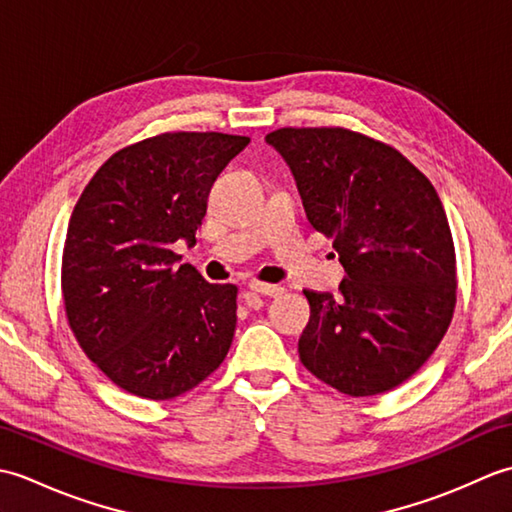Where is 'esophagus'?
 Returning <instances> with one entry per match:
<instances>
[{
	"label": "esophagus",
	"instance_id": "obj_1",
	"mask_svg": "<svg viewBox=\"0 0 512 512\" xmlns=\"http://www.w3.org/2000/svg\"><path fill=\"white\" fill-rule=\"evenodd\" d=\"M248 288L257 292V295H266V297H279L284 295V288L275 286V284H262V281H250Z\"/></svg>",
	"mask_w": 512,
	"mask_h": 512
}]
</instances>
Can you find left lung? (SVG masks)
I'll return each mask as SVG.
<instances>
[{"label":"left lung","instance_id":"8db88e82","mask_svg":"<svg viewBox=\"0 0 512 512\" xmlns=\"http://www.w3.org/2000/svg\"><path fill=\"white\" fill-rule=\"evenodd\" d=\"M266 143L345 270L339 297L303 292L301 363L341 394H385L427 363L453 317L455 250L438 193L400 151L350 129L284 127Z\"/></svg>","mask_w":512,"mask_h":512}]
</instances>
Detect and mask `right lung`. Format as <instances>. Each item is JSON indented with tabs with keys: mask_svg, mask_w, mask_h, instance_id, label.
Returning <instances> with one entry per match:
<instances>
[{
	"mask_svg": "<svg viewBox=\"0 0 512 512\" xmlns=\"http://www.w3.org/2000/svg\"><path fill=\"white\" fill-rule=\"evenodd\" d=\"M246 136L176 132L125 147L94 173L63 246L65 314L90 361L129 394L169 400L233 343L237 288L209 284L171 246L195 244L220 171Z\"/></svg>",
	"mask_w": 512,
	"mask_h": 512,
	"instance_id": "add662e5",
	"label": "right lung"
}]
</instances>
